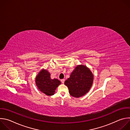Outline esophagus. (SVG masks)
Returning <instances> with one entry per match:
<instances>
[{
  "instance_id": "esophagus-1",
  "label": "esophagus",
  "mask_w": 130,
  "mask_h": 130,
  "mask_svg": "<svg viewBox=\"0 0 130 130\" xmlns=\"http://www.w3.org/2000/svg\"><path fill=\"white\" fill-rule=\"evenodd\" d=\"M61 81L62 83H64V82H65V80L64 79H62V80H61Z\"/></svg>"
}]
</instances>
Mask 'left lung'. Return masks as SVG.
I'll use <instances>...</instances> for the list:
<instances>
[{
    "label": "left lung",
    "mask_w": 130,
    "mask_h": 130,
    "mask_svg": "<svg viewBox=\"0 0 130 130\" xmlns=\"http://www.w3.org/2000/svg\"><path fill=\"white\" fill-rule=\"evenodd\" d=\"M93 82V75L84 65H78L71 73L70 78L65 81L71 96L79 98L89 90Z\"/></svg>",
    "instance_id": "left-lung-1"
}]
</instances>
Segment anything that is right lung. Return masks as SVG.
Returning a JSON list of instances; mask_svg holds the SVG:
<instances>
[{
  "mask_svg": "<svg viewBox=\"0 0 130 130\" xmlns=\"http://www.w3.org/2000/svg\"><path fill=\"white\" fill-rule=\"evenodd\" d=\"M35 83L38 88L48 96L53 95L57 87L61 84V82L57 79H51L50 74L46 70H42L35 79Z\"/></svg>",
  "mask_w": 130,
  "mask_h": 130,
  "instance_id": "obj_1",
  "label": "right lung"
}]
</instances>
